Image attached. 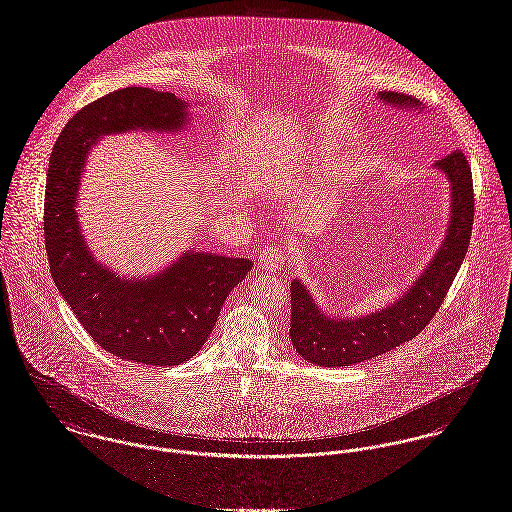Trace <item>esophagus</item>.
Returning <instances> with one entry per match:
<instances>
[{"label":"esophagus","mask_w":512,"mask_h":512,"mask_svg":"<svg viewBox=\"0 0 512 512\" xmlns=\"http://www.w3.org/2000/svg\"><path fill=\"white\" fill-rule=\"evenodd\" d=\"M285 262H287V256L278 244H272L270 248L260 252V258H258V264L264 272H281Z\"/></svg>","instance_id":"34e87169"}]
</instances>
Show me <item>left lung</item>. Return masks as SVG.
Listing matches in <instances>:
<instances>
[{
  "label": "left lung",
  "mask_w": 512,
  "mask_h": 512,
  "mask_svg": "<svg viewBox=\"0 0 512 512\" xmlns=\"http://www.w3.org/2000/svg\"><path fill=\"white\" fill-rule=\"evenodd\" d=\"M379 101L401 109H420L405 93L379 92ZM450 182V221L446 236L413 285L391 305L360 319L330 317L319 309L307 287L291 281L289 336L295 352L315 366H352L381 356L413 340L440 309L452 281L462 268L473 227V180L462 150L434 164Z\"/></svg>",
  "instance_id": "left-lung-1"
}]
</instances>
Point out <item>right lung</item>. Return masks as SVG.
<instances>
[{
	"instance_id": "obj_1",
	"label": "right lung",
	"mask_w": 512,
	"mask_h": 512,
	"mask_svg": "<svg viewBox=\"0 0 512 512\" xmlns=\"http://www.w3.org/2000/svg\"><path fill=\"white\" fill-rule=\"evenodd\" d=\"M187 119V103L174 93L123 88L80 109L48 162L45 242L60 295L103 350L156 368L180 366L203 348L252 260L186 250L156 276L121 278L93 258L80 229L76 195L88 150L101 137L174 133Z\"/></svg>"
}]
</instances>
